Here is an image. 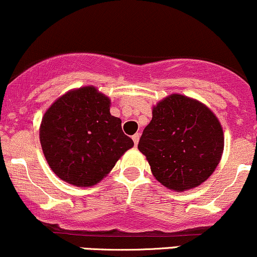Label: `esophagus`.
I'll list each match as a JSON object with an SVG mask.
<instances>
[{
  "mask_svg": "<svg viewBox=\"0 0 257 257\" xmlns=\"http://www.w3.org/2000/svg\"><path fill=\"white\" fill-rule=\"evenodd\" d=\"M133 142H134V144L136 145H138V143H139V139H140V134L139 133H137V134H134L133 137Z\"/></svg>",
  "mask_w": 257,
  "mask_h": 257,
  "instance_id": "1",
  "label": "esophagus"
}]
</instances>
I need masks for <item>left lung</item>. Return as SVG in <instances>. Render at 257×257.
Here are the masks:
<instances>
[{
	"label": "left lung",
	"mask_w": 257,
	"mask_h": 257,
	"mask_svg": "<svg viewBox=\"0 0 257 257\" xmlns=\"http://www.w3.org/2000/svg\"><path fill=\"white\" fill-rule=\"evenodd\" d=\"M138 149L161 185L182 192L214 172L224 149L223 128L206 104L174 93L154 106Z\"/></svg>",
	"instance_id": "obj_1"
}]
</instances>
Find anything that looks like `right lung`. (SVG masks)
Returning a JSON list of instances; mask_svg holds the SVG:
<instances>
[{
  "instance_id": "obj_1",
  "label": "right lung",
  "mask_w": 257,
  "mask_h": 257,
  "mask_svg": "<svg viewBox=\"0 0 257 257\" xmlns=\"http://www.w3.org/2000/svg\"><path fill=\"white\" fill-rule=\"evenodd\" d=\"M110 99L93 86L71 90L44 113L39 129L43 153L59 178L88 187L98 183L133 148L121 120L109 112Z\"/></svg>"
}]
</instances>
